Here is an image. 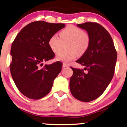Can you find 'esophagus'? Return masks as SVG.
I'll return each mask as SVG.
<instances>
[{"mask_svg":"<svg viewBox=\"0 0 127 127\" xmlns=\"http://www.w3.org/2000/svg\"><path fill=\"white\" fill-rule=\"evenodd\" d=\"M63 67H68L69 66V64H67L66 63H63Z\"/></svg>","mask_w":127,"mask_h":127,"instance_id":"obj_1","label":"esophagus"}]
</instances>
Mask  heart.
Instances as JSON below:
<instances>
[{
    "mask_svg": "<svg viewBox=\"0 0 127 127\" xmlns=\"http://www.w3.org/2000/svg\"><path fill=\"white\" fill-rule=\"evenodd\" d=\"M65 44L67 50L61 51L56 60L68 62L73 60L78 55H82L87 51L90 46V36L83 30L73 25H69L60 32V36L55 34L50 37L49 46L54 53L60 52Z\"/></svg>",
    "mask_w": 127,
    "mask_h": 127,
    "instance_id": "1",
    "label": "heart"
}]
</instances>
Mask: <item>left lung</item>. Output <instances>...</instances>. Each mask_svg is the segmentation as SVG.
Instances as JSON below:
<instances>
[{
    "label": "left lung",
    "instance_id": "obj_1",
    "mask_svg": "<svg viewBox=\"0 0 127 127\" xmlns=\"http://www.w3.org/2000/svg\"><path fill=\"white\" fill-rule=\"evenodd\" d=\"M77 26L90 36L88 49L76 62L85 66L83 70L71 67L73 72L69 87L74 98L88 102L101 95L113 77L117 52L109 32L96 22H85Z\"/></svg>",
    "mask_w": 127,
    "mask_h": 127
}]
</instances>
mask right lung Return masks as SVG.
<instances>
[{"label":"right lung","instance_id":"1","mask_svg":"<svg viewBox=\"0 0 127 127\" xmlns=\"http://www.w3.org/2000/svg\"><path fill=\"white\" fill-rule=\"evenodd\" d=\"M64 27V24L33 22L21 29L12 43L11 76L19 91L28 98L39 99L47 95L61 71L62 64L58 61L41 66L54 57L50 37Z\"/></svg>","mask_w":127,"mask_h":127}]
</instances>
